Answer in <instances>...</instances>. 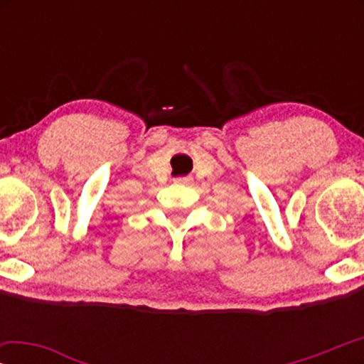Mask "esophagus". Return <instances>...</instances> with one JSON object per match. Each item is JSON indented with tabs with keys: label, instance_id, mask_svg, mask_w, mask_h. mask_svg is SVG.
<instances>
[{
	"label": "esophagus",
	"instance_id": "1",
	"mask_svg": "<svg viewBox=\"0 0 364 364\" xmlns=\"http://www.w3.org/2000/svg\"><path fill=\"white\" fill-rule=\"evenodd\" d=\"M173 182H176L177 186H192L193 178L192 177H177Z\"/></svg>",
	"mask_w": 364,
	"mask_h": 364
}]
</instances>
